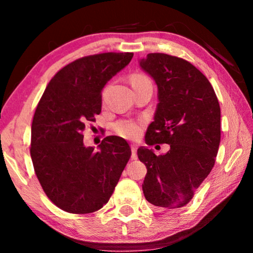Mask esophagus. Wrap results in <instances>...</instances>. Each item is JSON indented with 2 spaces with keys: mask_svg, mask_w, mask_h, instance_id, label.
Instances as JSON below:
<instances>
[{
  "mask_svg": "<svg viewBox=\"0 0 253 253\" xmlns=\"http://www.w3.org/2000/svg\"><path fill=\"white\" fill-rule=\"evenodd\" d=\"M131 159L136 160L137 159V145L131 144Z\"/></svg>",
  "mask_w": 253,
  "mask_h": 253,
  "instance_id": "1",
  "label": "esophagus"
}]
</instances>
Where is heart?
Masks as SVG:
<instances>
[{
    "instance_id": "b5f03b06",
    "label": "heart",
    "mask_w": 253,
    "mask_h": 253,
    "mask_svg": "<svg viewBox=\"0 0 253 253\" xmlns=\"http://www.w3.org/2000/svg\"><path fill=\"white\" fill-rule=\"evenodd\" d=\"M146 83L151 82L144 75L136 74L131 77V84H132V86L146 84ZM115 130L120 136L126 138V139H137L141 133L140 124L132 122V121H120V122L115 124Z\"/></svg>"
}]
</instances>
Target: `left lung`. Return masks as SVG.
Returning a JSON list of instances; mask_svg holds the SVG:
<instances>
[{"label":"left lung","mask_w":253,"mask_h":253,"mask_svg":"<svg viewBox=\"0 0 253 253\" xmlns=\"http://www.w3.org/2000/svg\"><path fill=\"white\" fill-rule=\"evenodd\" d=\"M139 67L158 86L159 103L145 141L170 145L159 157L148 147L138 148L147 168L143 192L154 206L178 209L192 199L215 164L220 105L209 79L183 58L152 53L141 58Z\"/></svg>","instance_id":"left-lung-1"}]
</instances>
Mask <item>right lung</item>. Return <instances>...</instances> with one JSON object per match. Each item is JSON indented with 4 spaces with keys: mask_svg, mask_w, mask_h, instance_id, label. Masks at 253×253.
<instances>
[{
    "mask_svg": "<svg viewBox=\"0 0 253 253\" xmlns=\"http://www.w3.org/2000/svg\"><path fill=\"white\" fill-rule=\"evenodd\" d=\"M132 53L78 58L47 85L33 116L31 158L44 193L69 213L95 212L108 203L131 157L123 138L86 147L83 131L101 113L105 85L130 63Z\"/></svg>",
    "mask_w": 253,
    "mask_h": 253,
    "instance_id": "obj_1",
    "label": "right lung"
}]
</instances>
